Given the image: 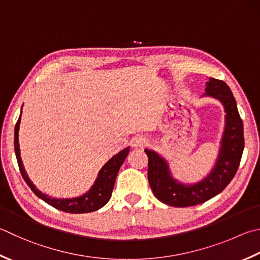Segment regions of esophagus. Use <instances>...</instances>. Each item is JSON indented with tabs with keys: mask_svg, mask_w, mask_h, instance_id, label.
Returning a JSON list of instances; mask_svg holds the SVG:
<instances>
[{
	"mask_svg": "<svg viewBox=\"0 0 260 260\" xmlns=\"http://www.w3.org/2000/svg\"><path fill=\"white\" fill-rule=\"evenodd\" d=\"M131 145L134 148H145L148 145V140H147L143 136H136L134 139L131 140Z\"/></svg>",
	"mask_w": 260,
	"mask_h": 260,
	"instance_id": "1",
	"label": "esophagus"
}]
</instances>
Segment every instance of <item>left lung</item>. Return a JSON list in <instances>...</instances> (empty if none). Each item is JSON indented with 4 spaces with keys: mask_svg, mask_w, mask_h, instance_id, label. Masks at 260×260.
Masks as SVG:
<instances>
[{
    "mask_svg": "<svg viewBox=\"0 0 260 260\" xmlns=\"http://www.w3.org/2000/svg\"><path fill=\"white\" fill-rule=\"evenodd\" d=\"M205 95L221 101L226 112L221 150L216 165L207 178L191 185L176 182L171 176L165 159L153 150H145L148 156V181L151 191L159 202L170 206H194L221 193L236 175L242 157L244 148L243 122L230 87L223 80L210 78Z\"/></svg>",
    "mask_w": 260,
    "mask_h": 260,
    "instance_id": "8db88e82",
    "label": "left lung"
}]
</instances>
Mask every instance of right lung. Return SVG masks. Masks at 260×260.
I'll list each match as a JSON object with an SVG mask.
<instances>
[{"mask_svg":"<svg viewBox=\"0 0 260 260\" xmlns=\"http://www.w3.org/2000/svg\"><path fill=\"white\" fill-rule=\"evenodd\" d=\"M20 119H21V115L19 116L16 126H14V151H16L19 170H20V173L22 175L23 180L26 181L28 187L31 189L32 192L35 193L38 198H41L42 200H44V202L47 203L48 205H51V206H53L54 208L62 210V212L72 213V214H84V213L95 212V210L102 208L104 205L107 204V202H109L111 198L112 191H113V188H114L116 175L119 173L121 165L123 164L125 157L129 154V150H130L129 147L123 150H121L120 153H117L116 155H114L113 157H112L104 166H103L94 185H92V187L88 190L85 194L80 196V197L71 198V199L51 198L36 189L35 185H34L31 183V181L29 180L26 171H24L22 160L20 157V149H19V140H18Z\"/></svg>","mask_w":260,"mask_h":260,"instance_id":"obj_1","label":"right lung"}]
</instances>
